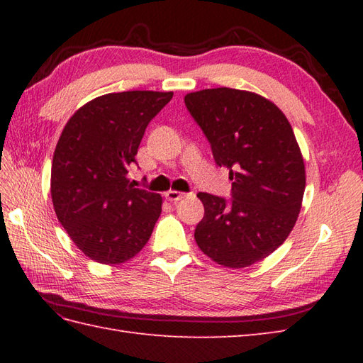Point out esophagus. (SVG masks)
I'll return each instance as SVG.
<instances>
[{
    "label": "esophagus",
    "instance_id": "esophagus-1",
    "mask_svg": "<svg viewBox=\"0 0 363 363\" xmlns=\"http://www.w3.org/2000/svg\"><path fill=\"white\" fill-rule=\"evenodd\" d=\"M184 196H186V194H182V191H177V190H168L167 194H165V198L168 199L169 203L179 201V199L184 198Z\"/></svg>",
    "mask_w": 363,
    "mask_h": 363
}]
</instances>
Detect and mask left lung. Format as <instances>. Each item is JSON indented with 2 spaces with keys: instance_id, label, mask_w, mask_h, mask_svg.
Masks as SVG:
<instances>
[{
  "instance_id": "left-lung-1",
  "label": "left lung",
  "mask_w": 363,
  "mask_h": 363,
  "mask_svg": "<svg viewBox=\"0 0 363 363\" xmlns=\"http://www.w3.org/2000/svg\"><path fill=\"white\" fill-rule=\"evenodd\" d=\"M184 103L233 181L230 199L198 194L204 218L195 240L223 267H250L279 248L301 211L306 172L295 134L277 106L251 91L206 89Z\"/></svg>"
}]
</instances>
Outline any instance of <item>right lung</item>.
<instances>
[{
    "mask_svg": "<svg viewBox=\"0 0 363 363\" xmlns=\"http://www.w3.org/2000/svg\"><path fill=\"white\" fill-rule=\"evenodd\" d=\"M173 91L133 90L91 99L68 120L54 151L51 198L76 246L104 265L133 259L150 240L162 198L128 173L150 121Z\"/></svg>",
    "mask_w": 363,
    "mask_h": 363,
    "instance_id": "1",
    "label": "right lung"
}]
</instances>
